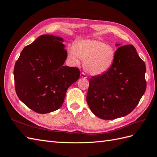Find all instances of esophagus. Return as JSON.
Listing matches in <instances>:
<instances>
[{
	"instance_id": "obj_1",
	"label": "esophagus",
	"mask_w": 157,
	"mask_h": 157,
	"mask_svg": "<svg viewBox=\"0 0 157 157\" xmlns=\"http://www.w3.org/2000/svg\"><path fill=\"white\" fill-rule=\"evenodd\" d=\"M80 77H81L82 78H87V76H86V75L84 73H80Z\"/></svg>"
}]
</instances>
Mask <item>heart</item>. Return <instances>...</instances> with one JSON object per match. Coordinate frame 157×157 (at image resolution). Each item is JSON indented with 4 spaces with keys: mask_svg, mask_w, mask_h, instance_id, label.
I'll return each mask as SVG.
<instances>
[{
    "mask_svg": "<svg viewBox=\"0 0 157 157\" xmlns=\"http://www.w3.org/2000/svg\"><path fill=\"white\" fill-rule=\"evenodd\" d=\"M116 52L111 45L96 39H84L76 42L68 49L67 56L73 63L84 59L83 67L92 75H101L111 67Z\"/></svg>",
    "mask_w": 157,
    "mask_h": 157,
    "instance_id": "1",
    "label": "heart"
}]
</instances>
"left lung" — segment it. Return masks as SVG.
<instances>
[{"label":"left lung","instance_id":"8db88e82","mask_svg":"<svg viewBox=\"0 0 157 157\" xmlns=\"http://www.w3.org/2000/svg\"><path fill=\"white\" fill-rule=\"evenodd\" d=\"M145 71L144 61L134 46L119 47L109 71L89 80L86 101L90 110L104 120L128 115L145 92Z\"/></svg>","mask_w":157,"mask_h":157}]
</instances>
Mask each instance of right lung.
Listing matches in <instances>:
<instances>
[{
	"mask_svg": "<svg viewBox=\"0 0 157 157\" xmlns=\"http://www.w3.org/2000/svg\"><path fill=\"white\" fill-rule=\"evenodd\" d=\"M63 41L52 35L39 36L23 48L14 66L17 96L36 113L58 110L68 88L79 78L77 67L63 65L67 52Z\"/></svg>",
	"mask_w": 157,
	"mask_h": 157,
	"instance_id": "right-lung-1",
	"label": "right lung"
}]
</instances>
